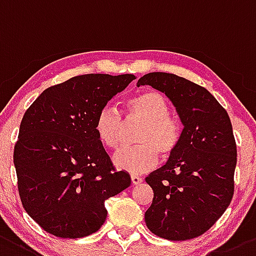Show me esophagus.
I'll use <instances>...</instances> for the list:
<instances>
[{"mask_svg": "<svg viewBox=\"0 0 256 256\" xmlns=\"http://www.w3.org/2000/svg\"><path fill=\"white\" fill-rule=\"evenodd\" d=\"M131 182H132V185H139L142 182V178L136 174H131Z\"/></svg>", "mask_w": 256, "mask_h": 256, "instance_id": "esophagus-1", "label": "esophagus"}]
</instances>
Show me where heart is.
<instances>
[{"mask_svg": "<svg viewBox=\"0 0 256 256\" xmlns=\"http://www.w3.org/2000/svg\"><path fill=\"white\" fill-rule=\"evenodd\" d=\"M170 103L163 94L145 90L128 98L125 106L128 124L142 122L136 134L138 146L120 149L114 154V164L121 171L142 174L158 163V153L171 156L178 148L182 128L178 118L170 114ZM126 123L121 114L111 107L96 114L94 130L96 138L110 149L118 148L124 139Z\"/></svg>", "mask_w": 256, "mask_h": 256, "instance_id": "b5f03b06", "label": "heart"}]
</instances>
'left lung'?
<instances>
[{
	"instance_id": "obj_1",
	"label": "left lung",
	"mask_w": 256,
	"mask_h": 256,
	"mask_svg": "<svg viewBox=\"0 0 256 256\" xmlns=\"http://www.w3.org/2000/svg\"><path fill=\"white\" fill-rule=\"evenodd\" d=\"M140 85L164 93L184 125L174 154L145 178L154 192L145 223L162 238L190 240L208 231L234 196L237 150L231 120L206 88L174 74L149 72L138 80Z\"/></svg>"
}]
</instances>
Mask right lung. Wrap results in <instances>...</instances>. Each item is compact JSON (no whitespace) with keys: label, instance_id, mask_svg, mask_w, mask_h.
I'll return each mask as SVG.
<instances>
[{"label":"right lung","instance_id":"1","mask_svg":"<svg viewBox=\"0 0 256 256\" xmlns=\"http://www.w3.org/2000/svg\"><path fill=\"white\" fill-rule=\"evenodd\" d=\"M135 79L88 74L46 89L28 108L14 149L26 213L48 234L79 238L107 218L104 202L131 184L114 171L94 130L98 112Z\"/></svg>","mask_w":256,"mask_h":256}]
</instances>
